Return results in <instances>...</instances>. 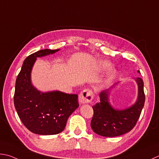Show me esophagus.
<instances>
[{
    "label": "esophagus",
    "mask_w": 159,
    "mask_h": 159,
    "mask_svg": "<svg viewBox=\"0 0 159 159\" xmlns=\"http://www.w3.org/2000/svg\"><path fill=\"white\" fill-rule=\"evenodd\" d=\"M93 98V92L91 89H86L80 93L79 96V101L81 104L91 102Z\"/></svg>",
    "instance_id": "esophagus-1"
}]
</instances>
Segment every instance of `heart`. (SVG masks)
<instances>
[{"label":"heart","mask_w":159,"mask_h":159,"mask_svg":"<svg viewBox=\"0 0 159 159\" xmlns=\"http://www.w3.org/2000/svg\"><path fill=\"white\" fill-rule=\"evenodd\" d=\"M99 66L101 70H107L111 66V64L108 61H101L99 64ZM115 71H111L109 75V80H112L115 76Z\"/></svg>","instance_id":"1"}]
</instances>
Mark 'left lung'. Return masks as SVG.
<instances>
[{
  "label": "left lung",
  "instance_id": "left-lung-1",
  "mask_svg": "<svg viewBox=\"0 0 159 159\" xmlns=\"http://www.w3.org/2000/svg\"><path fill=\"white\" fill-rule=\"evenodd\" d=\"M138 72L140 73L139 70ZM136 80L139 85L138 100L127 109L116 110L110 105L108 100L109 89L100 93V102L93 106V116L91 126L95 133L102 136L115 137L129 132L135 127L145 100L143 81L140 77Z\"/></svg>",
  "mask_w": 159,
  "mask_h": 159
}]
</instances>
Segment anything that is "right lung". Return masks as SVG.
Wrapping results in <instances>:
<instances>
[{
  "mask_svg": "<svg viewBox=\"0 0 159 159\" xmlns=\"http://www.w3.org/2000/svg\"><path fill=\"white\" fill-rule=\"evenodd\" d=\"M58 50H41L27 57L16 80L14 102L18 116L28 129L39 135L61 132L68 117L79 107L76 94L60 91L41 93L31 84V70L37 57Z\"/></svg>",
  "mask_w": 159,
  "mask_h": 159,
  "instance_id": "add662e5",
  "label": "right lung"
}]
</instances>
